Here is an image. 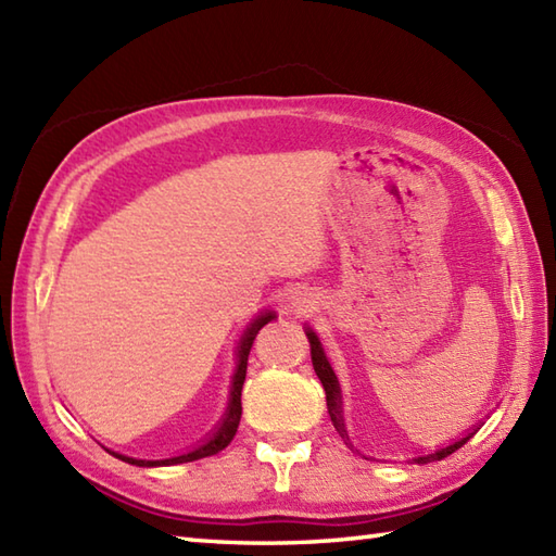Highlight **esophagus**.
<instances>
[{
  "label": "esophagus",
  "instance_id": "obj_1",
  "mask_svg": "<svg viewBox=\"0 0 556 556\" xmlns=\"http://www.w3.org/2000/svg\"><path fill=\"white\" fill-rule=\"evenodd\" d=\"M315 303H317V301H313V296H308V293H301V296L296 299V303H293V305H296V308H299L301 313H305V311L315 308Z\"/></svg>",
  "mask_w": 556,
  "mask_h": 556
}]
</instances>
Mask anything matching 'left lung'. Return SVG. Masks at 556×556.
<instances>
[{
    "mask_svg": "<svg viewBox=\"0 0 556 556\" xmlns=\"http://www.w3.org/2000/svg\"><path fill=\"white\" fill-rule=\"evenodd\" d=\"M305 337H308V341H311L313 368H315L317 377H320V382H323V387H325L329 418H332L337 432L341 434V440H344V442L351 446L349 434H346V425H344V416H341V392H339L337 375H334V370H332V365H329V361H327V356H325V351H323L320 339H317V334L313 332V329H305ZM470 437H473V432L466 434L464 440H458V442H454V444H448V446L440 448V452L428 454V456H418V458H413V460H416V464H430V460H440V458H444V456H448V454H454L456 448L464 446V444L470 440ZM351 448H353V446H351Z\"/></svg>",
    "mask_w": 556,
    "mask_h": 556,
    "instance_id": "8db88e82",
    "label": "left lung"
}]
</instances>
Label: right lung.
Masks as SVG:
<instances>
[{
    "label": "right lung",
    "instance_id": "add662e5",
    "mask_svg": "<svg viewBox=\"0 0 556 556\" xmlns=\"http://www.w3.org/2000/svg\"><path fill=\"white\" fill-rule=\"evenodd\" d=\"M275 313H263L257 315L255 320L248 325L245 334L241 337V346H239V368L233 372V384H231V396H229V408H227V416H224L222 425L215 430V434L210 437L205 444H200L198 448L181 456H174V458H162V460H146V458H131V456H124V454H114L116 458L126 460V464H134V466H174V464H188V460H198V458H205V456H215L219 454L224 446H229V442L233 440L236 430H239V420H241V389H243V380H245V368H248V353L253 349V341L257 337L260 329H263Z\"/></svg>",
    "mask_w": 556,
    "mask_h": 556
}]
</instances>
